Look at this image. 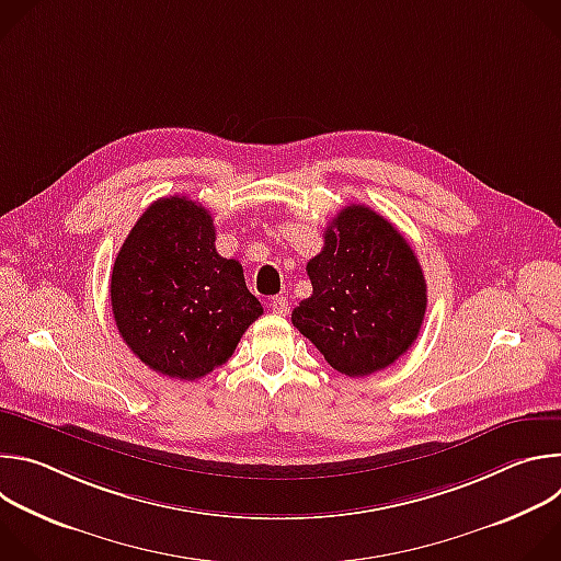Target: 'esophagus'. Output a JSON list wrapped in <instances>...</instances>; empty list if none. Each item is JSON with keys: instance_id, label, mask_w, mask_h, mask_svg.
<instances>
[{"instance_id": "34e87169", "label": "esophagus", "mask_w": 561, "mask_h": 561, "mask_svg": "<svg viewBox=\"0 0 561 561\" xmlns=\"http://www.w3.org/2000/svg\"><path fill=\"white\" fill-rule=\"evenodd\" d=\"M271 310L277 312V314H288L290 304H288L286 297H273V299H271Z\"/></svg>"}]
</instances>
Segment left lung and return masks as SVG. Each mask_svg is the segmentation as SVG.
<instances>
[{
	"label": "left lung",
	"instance_id": "8db88e82",
	"mask_svg": "<svg viewBox=\"0 0 561 561\" xmlns=\"http://www.w3.org/2000/svg\"><path fill=\"white\" fill-rule=\"evenodd\" d=\"M306 271L312 295L290 319L342 375L377 373L417 340L428 301L422 266L407 237L368 206L333 217Z\"/></svg>",
	"mask_w": 561,
	"mask_h": 561
}]
</instances>
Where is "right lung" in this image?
<instances>
[{"label":"right lung","instance_id":"right-lung-1","mask_svg":"<svg viewBox=\"0 0 561 561\" xmlns=\"http://www.w3.org/2000/svg\"><path fill=\"white\" fill-rule=\"evenodd\" d=\"M122 340L154 373L195 381L228 362L264 312L244 268L215 251L210 213L173 195L150 204L111 275Z\"/></svg>","mask_w":561,"mask_h":561}]
</instances>
